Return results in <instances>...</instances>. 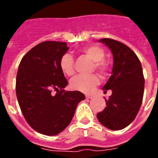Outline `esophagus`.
Instances as JSON below:
<instances>
[{
    "instance_id": "esophagus-1",
    "label": "esophagus",
    "mask_w": 158,
    "mask_h": 158,
    "mask_svg": "<svg viewBox=\"0 0 158 158\" xmlns=\"http://www.w3.org/2000/svg\"><path fill=\"white\" fill-rule=\"evenodd\" d=\"M85 97H86V99H91V97H92V96H89V95H85Z\"/></svg>"
}]
</instances>
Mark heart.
<instances>
[{
    "mask_svg": "<svg viewBox=\"0 0 158 158\" xmlns=\"http://www.w3.org/2000/svg\"><path fill=\"white\" fill-rule=\"evenodd\" d=\"M81 54L93 61L92 69H96L101 75L105 76L108 73L109 63L105 60V51L102 47L96 45H89L81 49ZM60 69L67 76H72L74 73V61L70 54H64L60 59ZM100 83L98 76L78 75L70 81V87L74 90L84 93H89Z\"/></svg>",
    "mask_w": 158,
    "mask_h": 158,
    "instance_id": "obj_1",
    "label": "heart"
}]
</instances>
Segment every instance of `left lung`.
I'll use <instances>...</instances> for the list:
<instances>
[{
    "label": "left lung",
    "instance_id": "1",
    "mask_svg": "<svg viewBox=\"0 0 158 158\" xmlns=\"http://www.w3.org/2000/svg\"><path fill=\"white\" fill-rule=\"evenodd\" d=\"M98 41L111 50L113 67L103 86L104 92L111 89L113 93L105 99L106 106L97 113V118L107 129L120 130L134 121L141 106L145 86L142 67L135 53L124 44L108 38Z\"/></svg>",
    "mask_w": 158,
    "mask_h": 158
}]
</instances>
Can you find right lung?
Wrapping results in <instances>:
<instances>
[{
	"label": "right lung",
	"mask_w": 158,
	"mask_h": 158,
	"mask_svg": "<svg viewBox=\"0 0 158 158\" xmlns=\"http://www.w3.org/2000/svg\"><path fill=\"white\" fill-rule=\"evenodd\" d=\"M69 49L66 42H41L19 64L16 79L19 106L30 127L42 135H56L64 130L85 98L78 90H64L68 80L59 62ZM52 89L57 90L56 95Z\"/></svg>",
	"instance_id": "obj_1"
}]
</instances>
